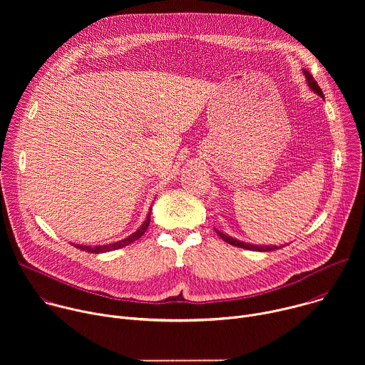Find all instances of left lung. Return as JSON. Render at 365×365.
Segmentation results:
<instances>
[{
	"instance_id": "obj_1",
	"label": "left lung",
	"mask_w": 365,
	"mask_h": 365,
	"mask_svg": "<svg viewBox=\"0 0 365 365\" xmlns=\"http://www.w3.org/2000/svg\"><path fill=\"white\" fill-rule=\"evenodd\" d=\"M302 72H303V75H304V79H306V83H307L309 89H310L312 92H314V93H317L318 96L324 98V92H322V89L319 88V85L317 83V81H315L314 78H312V75H310L307 71L302 69ZM215 232H217L224 241H227L228 244L235 245V247H240V248H245V250H252V251H259V252H267V251H274V250H279V248L284 247V245H262V244L258 245V244L245 242V241L237 240V238H234V237H231V235H227V234L218 231L217 228H215Z\"/></svg>"
}]
</instances>
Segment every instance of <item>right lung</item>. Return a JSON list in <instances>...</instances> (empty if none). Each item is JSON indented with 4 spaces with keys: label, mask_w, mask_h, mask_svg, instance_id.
Returning <instances> with one entry per match:
<instances>
[{
    "label": "right lung",
    "mask_w": 365,
    "mask_h": 365,
    "mask_svg": "<svg viewBox=\"0 0 365 365\" xmlns=\"http://www.w3.org/2000/svg\"><path fill=\"white\" fill-rule=\"evenodd\" d=\"M150 217H151V206H150L148 214H147L144 222L140 225V228H138L137 231H134L131 235H128L127 238L120 240V241H117V242H111V244H106V245H82V244H75V242H73L72 245H75L76 248H79V250H82V251L93 252V254L108 252V251H114V250L123 248V247H125V245H128V244H131V242H134V241H137L138 238L143 237V234L145 232V230H147V227H148V224H150Z\"/></svg>",
    "instance_id": "add662e5"
}]
</instances>
